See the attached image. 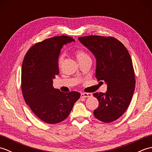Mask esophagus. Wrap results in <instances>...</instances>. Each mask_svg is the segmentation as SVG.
Masks as SVG:
<instances>
[{
    "label": "esophagus",
    "mask_w": 152,
    "mask_h": 152,
    "mask_svg": "<svg viewBox=\"0 0 152 152\" xmlns=\"http://www.w3.org/2000/svg\"><path fill=\"white\" fill-rule=\"evenodd\" d=\"M92 96L91 93H83L81 94V97L82 98H87V97H91Z\"/></svg>",
    "instance_id": "esophagus-1"
}]
</instances>
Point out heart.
<instances>
[{
    "label": "heart",
    "mask_w": 152,
    "mask_h": 152,
    "mask_svg": "<svg viewBox=\"0 0 152 152\" xmlns=\"http://www.w3.org/2000/svg\"><path fill=\"white\" fill-rule=\"evenodd\" d=\"M75 54L76 56L77 59H78L79 61H81L84 60L86 59H88V58H89V56L88 54H87L86 52H85L83 50H78L76 51ZM63 61H64V56L63 55H61V56L59 57V59H58V61H57V63H58V66H61L62 65V64L63 63Z\"/></svg>",
    "instance_id": "b5f03b06"
}]
</instances>
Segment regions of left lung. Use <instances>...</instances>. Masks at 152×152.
<instances>
[{
    "instance_id": "left-lung-1",
    "label": "left lung",
    "mask_w": 152,
    "mask_h": 152,
    "mask_svg": "<svg viewBox=\"0 0 152 152\" xmlns=\"http://www.w3.org/2000/svg\"><path fill=\"white\" fill-rule=\"evenodd\" d=\"M78 40L96 58V79L107 84L106 93L93 94L99 103L93 114L102 122L114 121L127 109L134 91L136 82L130 55L114 37L91 35Z\"/></svg>"
}]
</instances>
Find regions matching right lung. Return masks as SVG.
<instances>
[{
    "label": "right lung",
    "instance_id": "obj_1",
    "mask_svg": "<svg viewBox=\"0 0 152 152\" xmlns=\"http://www.w3.org/2000/svg\"><path fill=\"white\" fill-rule=\"evenodd\" d=\"M72 41L67 36L48 38L31 47L23 61L21 91L25 101L38 118L50 124L64 120L80 96L77 91L64 93L53 87V79L59 73L61 49Z\"/></svg>",
    "mask_w": 152,
    "mask_h": 152
}]
</instances>
